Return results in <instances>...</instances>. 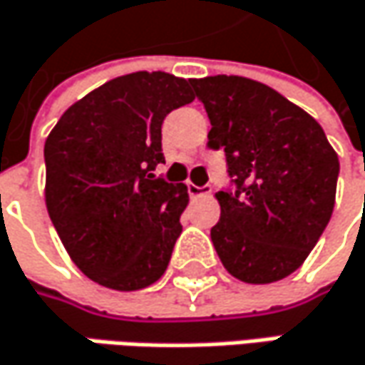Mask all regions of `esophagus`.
I'll return each mask as SVG.
<instances>
[{
	"label": "esophagus",
	"mask_w": 365,
	"mask_h": 365,
	"mask_svg": "<svg viewBox=\"0 0 365 365\" xmlns=\"http://www.w3.org/2000/svg\"><path fill=\"white\" fill-rule=\"evenodd\" d=\"M212 192L210 185H196V183H187V194L190 198H202V196H208Z\"/></svg>",
	"instance_id": "obj_1"
}]
</instances>
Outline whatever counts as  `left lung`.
Listing matches in <instances>:
<instances>
[{
  "instance_id": "obj_1",
  "label": "left lung",
  "mask_w": 365,
  "mask_h": 365,
  "mask_svg": "<svg viewBox=\"0 0 365 365\" xmlns=\"http://www.w3.org/2000/svg\"><path fill=\"white\" fill-rule=\"evenodd\" d=\"M204 105L208 148L225 150L229 187L210 229L223 267L264 285L302 267L331 221L339 157L316 119L242 76L190 80Z\"/></svg>"
}]
</instances>
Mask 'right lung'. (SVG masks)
I'll use <instances>...</instances> for the list:
<instances>
[{"label":"right lung","instance_id":"add662e5","mask_svg":"<svg viewBox=\"0 0 365 365\" xmlns=\"http://www.w3.org/2000/svg\"><path fill=\"white\" fill-rule=\"evenodd\" d=\"M190 80L119 76L74 103L45 142V202L74 264L95 283L136 291L161 279L182 233L187 187L155 178L161 125L194 101Z\"/></svg>","mask_w":365,"mask_h":365}]
</instances>
